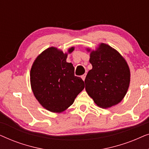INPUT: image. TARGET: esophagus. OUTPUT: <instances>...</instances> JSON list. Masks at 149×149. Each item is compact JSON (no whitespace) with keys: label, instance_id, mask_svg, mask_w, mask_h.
<instances>
[{"label":"esophagus","instance_id":"esophagus-1","mask_svg":"<svg viewBox=\"0 0 149 149\" xmlns=\"http://www.w3.org/2000/svg\"><path fill=\"white\" fill-rule=\"evenodd\" d=\"M85 77H86V73H85V74H83L82 76H81V78H82V79H83V81H85Z\"/></svg>","mask_w":149,"mask_h":149}]
</instances>
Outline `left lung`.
<instances>
[{
    "label": "left lung",
    "instance_id": "1",
    "mask_svg": "<svg viewBox=\"0 0 149 149\" xmlns=\"http://www.w3.org/2000/svg\"><path fill=\"white\" fill-rule=\"evenodd\" d=\"M92 69L85 78V90L101 108L119 103L129 87L130 71L124 58L108 45L102 43L90 54Z\"/></svg>",
    "mask_w": 149,
    "mask_h": 149
}]
</instances>
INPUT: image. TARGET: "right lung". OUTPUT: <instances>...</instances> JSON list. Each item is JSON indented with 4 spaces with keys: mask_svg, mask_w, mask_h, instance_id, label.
Listing matches in <instances>:
<instances>
[{
    "mask_svg": "<svg viewBox=\"0 0 149 149\" xmlns=\"http://www.w3.org/2000/svg\"><path fill=\"white\" fill-rule=\"evenodd\" d=\"M74 47L68 49L71 53ZM67 54L57 48L44 51L34 61L30 83L34 96L48 111L61 113L71 106L84 89L82 79L74 75V68L66 62Z\"/></svg>",
    "mask_w": 149,
    "mask_h": 149,
    "instance_id": "obj_1",
    "label": "right lung"
}]
</instances>
